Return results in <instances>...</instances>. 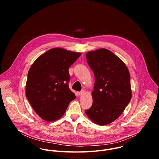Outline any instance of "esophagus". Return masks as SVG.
Listing matches in <instances>:
<instances>
[{
    "mask_svg": "<svg viewBox=\"0 0 159 159\" xmlns=\"http://www.w3.org/2000/svg\"><path fill=\"white\" fill-rule=\"evenodd\" d=\"M84 94H85V90H82V91L78 93V94H79V96H82V95Z\"/></svg>",
    "mask_w": 159,
    "mask_h": 159,
    "instance_id": "1",
    "label": "esophagus"
}]
</instances>
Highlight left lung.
<instances>
[{
    "mask_svg": "<svg viewBox=\"0 0 159 159\" xmlns=\"http://www.w3.org/2000/svg\"><path fill=\"white\" fill-rule=\"evenodd\" d=\"M86 58L95 83L93 105L85 114L94 123L106 125L120 116L131 99L129 72L119 57L105 48L87 52Z\"/></svg>",
    "mask_w": 159,
    "mask_h": 159,
    "instance_id": "8db88e82",
    "label": "left lung"
}]
</instances>
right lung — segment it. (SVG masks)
Returning <instances> with one entry per match:
<instances>
[{
	"mask_svg": "<svg viewBox=\"0 0 159 159\" xmlns=\"http://www.w3.org/2000/svg\"><path fill=\"white\" fill-rule=\"evenodd\" d=\"M80 53L61 48L49 50L31 66L26 84V95L33 109L43 120L60 119L75 98L69 89V67Z\"/></svg>",
	"mask_w": 159,
	"mask_h": 159,
	"instance_id": "obj_1",
	"label": "right lung"
}]
</instances>
